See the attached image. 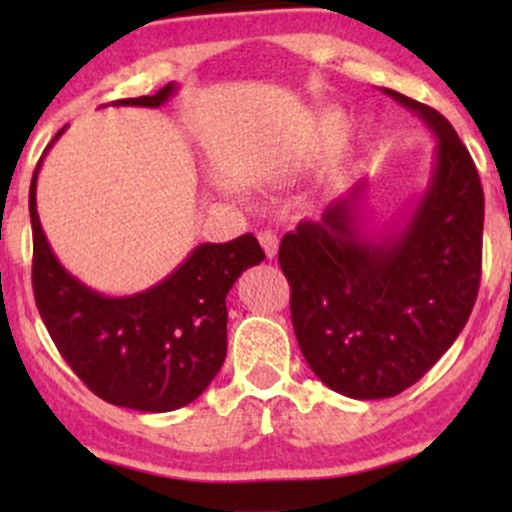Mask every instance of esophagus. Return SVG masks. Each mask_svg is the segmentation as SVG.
I'll return each mask as SVG.
<instances>
[{"label":"esophagus","mask_w":512,"mask_h":512,"mask_svg":"<svg viewBox=\"0 0 512 512\" xmlns=\"http://www.w3.org/2000/svg\"><path fill=\"white\" fill-rule=\"evenodd\" d=\"M257 238H260V243H262V248H264V255H267L269 260H272V257L276 255V250H279V238H276V233L274 231H262Z\"/></svg>","instance_id":"obj_1"}]
</instances>
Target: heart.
<instances>
[{"mask_svg":"<svg viewBox=\"0 0 512 512\" xmlns=\"http://www.w3.org/2000/svg\"><path fill=\"white\" fill-rule=\"evenodd\" d=\"M351 129V117L344 113L342 108H334V105H327V108H320L310 120L308 134H305L303 144V163L310 166V163L322 161V158L332 156L339 146L344 144L346 134ZM361 146L368 142L366 134H361Z\"/></svg>","mask_w":512,"mask_h":512,"instance_id":"obj_1","label":"heart"}]
</instances>
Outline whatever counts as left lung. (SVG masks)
<instances>
[{
	"mask_svg": "<svg viewBox=\"0 0 512 512\" xmlns=\"http://www.w3.org/2000/svg\"><path fill=\"white\" fill-rule=\"evenodd\" d=\"M436 134L426 192L402 228L366 231V182L281 238L291 320L330 390L385 399L421 380L467 325L481 279L484 190L438 110L383 88Z\"/></svg>",
	"mask_w": 512,
	"mask_h": 512,
	"instance_id": "1",
	"label": "left lung"
}]
</instances>
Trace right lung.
Listing matches in <instances>:
<instances>
[{"label": "right lung", "instance_id": "1", "mask_svg": "<svg viewBox=\"0 0 512 512\" xmlns=\"http://www.w3.org/2000/svg\"><path fill=\"white\" fill-rule=\"evenodd\" d=\"M173 93L175 84H166L154 96L115 105L158 108ZM40 163L43 158L28 195L33 293L57 351L93 395L115 407L158 414L195 402L226 358L228 291L245 269L264 260L257 238L245 233L228 243L197 245L151 289L103 296L69 274L45 238L35 209Z\"/></svg>", "mask_w": 512, "mask_h": 512}]
</instances>
